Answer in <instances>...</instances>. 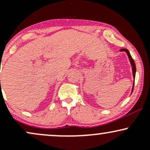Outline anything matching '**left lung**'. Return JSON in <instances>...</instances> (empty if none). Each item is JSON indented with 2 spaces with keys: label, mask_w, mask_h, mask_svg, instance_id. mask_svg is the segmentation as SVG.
I'll return each mask as SVG.
<instances>
[{
  "label": "left lung",
  "mask_w": 150,
  "mask_h": 150,
  "mask_svg": "<svg viewBox=\"0 0 150 150\" xmlns=\"http://www.w3.org/2000/svg\"><path fill=\"white\" fill-rule=\"evenodd\" d=\"M120 51H121V52H123V51H124V52L126 53V54L128 55V59H129V61H130V65H131V67H132V76H133V83H132V90H131V94L132 92V90H133V87H134V84H135V73H136V66H135V62H134V60L132 59L131 55H130V52H129V51L128 49H121L120 50Z\"/></svg>",
  "instance_id": "obj_1"
}]
</instances>
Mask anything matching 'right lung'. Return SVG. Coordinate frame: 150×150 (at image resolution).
Segmentation results:
<instances>
[{
    "instance_id": "right-lung-1",
    "label": "right lung",
    "mask_w": 150,
    "mask_h": 150,
    "mask_svg": "<svg viewBox=\"0 0 150 150\" xmlns=\"http://www.w3.org/2000/svg\"><path fill=\"white\" fill-rule=\"evenodd\" d=\"M0 81H1V80H0Z\"/></svg>"
}]
</instances>
